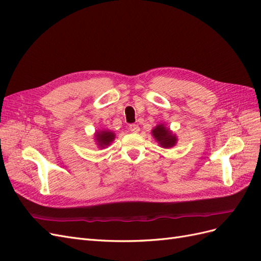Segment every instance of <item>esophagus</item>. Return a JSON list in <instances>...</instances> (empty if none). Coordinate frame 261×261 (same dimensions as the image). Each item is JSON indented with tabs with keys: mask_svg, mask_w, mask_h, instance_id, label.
<instances>
[{
	"mask_svg": "<svg viewBox=\"0 0 261 261\" xmlns=\"http://www.w3.org/2000/svg\"><path fill=\"white\" fill-rule=\"evenodd\" d=\"M128 128L132 133H138L139 132V126L137 124H130Z\"/></svg>",
	"mask_w": 261,
	"mask_h": 261,
	"instance_id": "34e87169",
	"label": "esophagus"
}]
</instances>
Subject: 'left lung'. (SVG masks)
<instances>
[{
  "instance_id": "1",
  "label": "left lung",
  "mask_w": 261,
  "mask_h": 261,
  "mask_svg": "<svg viewBox=\"0 0 261 261\" xmlns=\"http://www.w3.org/2000/svg\"><path fill=\"white\" fill-rule=\"evenodd\" d=\"M152 135L154 138L159 141V144L163 148H170L176 144V137L173 135L171 130L164 127V125H158L156 127L152 130Z\"/></svg>"
}]
</instances>
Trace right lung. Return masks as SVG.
<instances>
[{
    "label": "right lung",
    "mask_w": 261,
    "mask_h": 261,
    "mask_svg": "<svg viewBox=\"0 0 261 261\" xmlns=\"http://www.w3.org/2000/svg\"><path fill=\"white\" fill-rule=\"evenodd\" d=\"M96 137H97V141H98L99 146L101 148H105V147L109 146L111 141H113L115 135L112 132H100V133H97Z\"/></svg>",
    "instance_id": "obj_1"
}]
</instances>
